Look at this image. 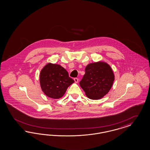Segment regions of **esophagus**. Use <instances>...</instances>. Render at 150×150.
I'll use <instances>...</instances> for the list:
<instances>
[{"mask_svg":"<svg viewBox=\"0 0 150 150\" xmlns=\"http://www.w3.org/2000/svg\"><path fill=\"white\" fill-rule=\"evenodd\" d=\"M74 81H75V82L76 83H78V81H79V79H78V78H74Z\"/></svg>","mask_w":150,"mask_h":150,"instance_id":"34e87169","label":"esophagus"}]
</instances>
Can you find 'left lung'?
Instances as JSON below:
<instances>
[{"instance_id":"obj_1","label":"left lung","mask_w":150,"mask_h":150,"mask_svg":"<svg viewBox=\"0 0 150 150\" xmlns=\"http://www.w3.org/2000/svg\"><path fill=\"white\" fill-rule=\"evenodd\" d=\"M85 70L80 85L87 97L93 100L103 98L114 83L115 76L111 67L106 62H98L88 64Z\"/></svg>"}]
</instances>
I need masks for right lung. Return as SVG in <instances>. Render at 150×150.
<instances>
[{
  "mask_svg": "<svg viewBox=\"0 0 150 150\" xmlns=\"http://www.w3.org/2000/svg\"><path fill=\"white\" fill-rule=\"evenodd\" d=\"M74 83V80L69 77L67 71L60 65L48 63L40 71L41 90L49 98H61L67 88Z\"/></svg>",
  "mask_w": 150,
  "mask_h": 150,
  "instance_id": "1",
  "label": "right lung"
}]
</instances>
